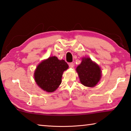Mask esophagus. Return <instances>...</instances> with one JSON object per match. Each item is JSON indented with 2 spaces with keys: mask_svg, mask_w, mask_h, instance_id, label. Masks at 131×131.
I'll return each instance as SVG.
<instances>
[{
  "mask_svg": "<svg viewBox=\"0 0 131 131\" xmlns=\"http://www.w3.org/2000/svg\"><path fill=\"white\" fill-rule=\"evenodd\" d=\"M69 66L70 68H73L74 63H73V62H70V63H69Z\"/></svg>",
  "mask_w": 131,
  "mask_h": 131,
  "instance_id": "34e87169",
  "label": "esophagus"
}]
</instances>
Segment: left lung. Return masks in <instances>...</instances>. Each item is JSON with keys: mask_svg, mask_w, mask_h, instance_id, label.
<instances>
[{"mask_svg": "<svg viewBox=\"0 0 131 131\" xmlns=\"http://www.w3.org/2000/svg\"><path fill=\"white\" fill-rule=\"evenodd\" d=\"M80 81L82 84L88 87H94L101 78V69L90 58L82 59L80 65L76 68Z\"/></svg>", "mask_w": 131, "mask_h": 131, "instance_id": "left-lung-1", "label": "left lung"}]
</instances>
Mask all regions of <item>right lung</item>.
I'll return each instance as SVG.
<instances>
[{"label": "right lung", "instance_id": "add662e5", "mask_svg": "<svg viewBox=\"0 0 131 131\" xmlns=\"http://www.w3.org/2000/svg\"><path fill=\"white\" fill-rule=\"evenodd\" d=\"M68 68L64 60L56 57H49L37 66L34 73L37 84L44 91L53 92L61 83L63 71Z\"/></svg>", "mask_w": 131, "mask_h": 131}]
</instances>
